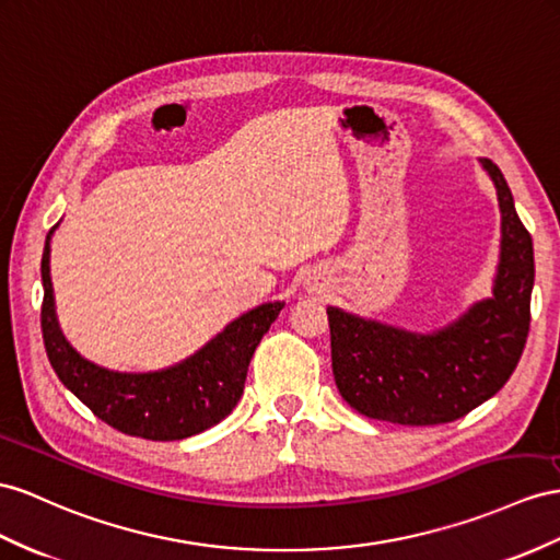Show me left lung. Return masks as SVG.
Returning <instances> with one entry per match:
<instances>
[{
  "instance_id": "left-lung-1",
  "label": "left lung",
  "mask_w": 560,
  "mask_h": 560,
  "mask_svg": "<svg viewBox=\"0 0 560 560\" xmlns=\"http://www.w3.org/2000/svg\"><path fill=\"white\" fill-rule=\"evenodd\" d=\"M501 208L494 295L433 336L399 331L328 307L334 378L342 399L369 419L438 425L466 417L511 378L529 331L533 236L513 208L501 170L482 158Z\"/></svg>"
}]
</instances>
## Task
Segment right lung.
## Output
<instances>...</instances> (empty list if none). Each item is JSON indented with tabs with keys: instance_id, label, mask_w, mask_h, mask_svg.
Here are the masks:
<instances>
[{
	"instance_id": "add662e5",
	"label": "right lung",
	"mask_w": 560,
	"mask_h": 560,
	"mask_svg": "<svg viewBox=\"0 0 560 560\" xmlns=\"http://www.w3.org/2000/svg\"><path fill=\"white\" fill-rule=\"evenodd\" d=\"M49 236L42 253V338L56 376L96 419L125 435L170 442L203 433L234 411L253 352L279 317L283 303H267L246 312L177 366L155 374H118L82 360L61 336L54 314Z\"/></svg>"
}]
</instances>
